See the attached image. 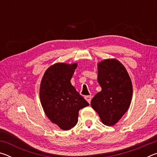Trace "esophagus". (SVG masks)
Masks as SVG:
<instances>
[{"label": "esophagus", "mask_w": 157, "mask_h": 157, "mask_svg": "<svg viewBox=\"0 0 157 157\" xmlns=\"http://www.w3.org/2000/svg\"><path fill=\"white\" fill-rule=\"evenodd\" d=\"M84 98H85V100H86L87 102L89 103V104L91 103V98H92L91 95H86V96L84 97Z\"/></svg>", "instance_id": "1"}]
</instances>
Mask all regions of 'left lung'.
Returning <instances> with one entry per match:
<instances>
[{
    "label": "left lung",
    "instance_id": "8db88e82",
    "mask_svg": "<svg viewBox=\"0 0 157 157\" xmlns=\"http://www.w3.org/2000/svg\"><path fill=\"white\" fill-rule=\"evenodd\" d=\"M98 82L102 90L91 100V105L102 123L113 126L127 112L131 104L133 86L126 68L116 59L98 63Z\"/></svg>",
    "mask_w": 157,
    "mask_h": 157
}]
</instances>
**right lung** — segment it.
I'll return each instance as SVG.
<instances>
[{"instance_id":"obj_1","label":"right lung","mask_w":157,"mask_h":157,"mask_svg":"<svg viewBox=\"0 0 157 157\" xmlns=\"http://www.w3.org/2000/svg\"><path fill=\"white\" fill-rule=\"evenodd\" d=\"M78 63H56L45 71L39 87V97L46 116L63 130L76 125L79 111L89 103L71 83Z\"/></svg>"}]
</instances>
